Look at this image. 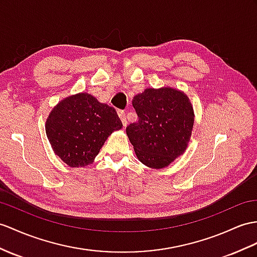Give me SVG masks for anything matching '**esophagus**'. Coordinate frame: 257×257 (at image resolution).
I'll use <instances>...</instances> for the list:
<instances>
[{"mask_svg": "<svg viewBox=\"0 0 257 257\" xmlns=\"http://www.w3.org/2000/svg\"><path fill=\"white\" fill-rule=\"evenodd\" d=\"M117 114H118V116H120L124 126H126V125H127V120H126V115H125V112L122 111V110H118L117 111Z\"/></svg>", "mask_w": 257, "mask_h": 257, "instance_id": "34e87169", "label": "esophagus"}]
</instances>
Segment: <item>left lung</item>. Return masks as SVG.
Returning <instances> with one entry per match:
<instances>
[{
	"mask_svg": "<svg viewBox=\"0 0 257 257\" xmlns=\"http://www.w3.org/2000/svg\"><path fill=\"white\" fill-rule=\"evenodd\" d=\"M139 120L126 127L136 157L145 166L164 169L189 145L194 110L186 93L171 87L146 88L133 98Z\"/></svg>",
	"mask_w": 257,
	"mask_h": 257,
	"instance_id": "8db88e82",
	"label": "left lung"
}]
</instances>
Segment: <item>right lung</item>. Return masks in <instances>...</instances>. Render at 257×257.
<instances>
[{"instance_id": "obj_1", "label": "right lung", "mask_w": 257, "mask_h": 257, "mask_svg": "<svg viewBox=\"0 0 257 257\" xmlns=\"http://www.w3.org/2000/svg\"><path fill=\"white\" fill-rule=\"evenodd\" d=\"M114 108L88 92L64 98L50 112L47 137L53 153L72 168L91 165L108 137L122 128Z\"/></svg>"}]
</instances>
